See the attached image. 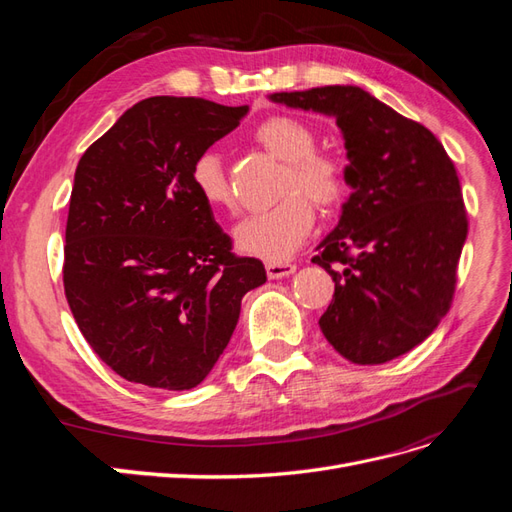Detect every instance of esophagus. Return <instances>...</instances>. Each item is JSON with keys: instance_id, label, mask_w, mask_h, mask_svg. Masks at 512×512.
<instances>
[{"instance_id": "esophagus-1", "label": "esophagus", "mask_w": 512, "mask_h": 512, "mask_svg": "<svg viewBox=\"0 0 512 512\" xmlns=\"http://www.w3.org/2000/svg\"><path fill=\"white\" fill-rule=\"evenodd\" d=\"M294 271H297V265H292V262H267L269 280H280V277H286Z\"/></svg>"}]
</instances>
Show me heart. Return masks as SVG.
Returning a JSON list of instances; mask_svg holds the SVG:
<instances>
[{"label": "heart", "mask_w": 512, "mask_h": 512, "mask_svg": "<svg viewBox=\"0 0 512 512\" xmlns=\"http://www.w3.org/2000/svg\"><path fill=\"white\" fill-rule=\"evenodd\" d=\"M254 141L284 162L277 185L282 196L269 209L243 218L235 228V243L247 256L284 262L312 235L315 203L333 211L344 203L350 188L348 162L333 151L316 149L318 136L309 123L277 115L254 130ZM196 194L213 209L232 207V190L218 153L203 151L192 164Z\"/></svg>", "instance_id": "heart-1"}]
</instances>
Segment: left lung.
Instances as JSON below:
<instances>
[{"label":"left lung","mask_w":512,"mask_h":512,"mask_svg":"<svg viewBox=\"0 0 512 512\" xmlns=\"http://www.w3.org/2000/svg\"><path fill=\"white\" fill-rule=\"evenodd\" d=\"M271 100L333 115L344 132L354 192L312 258L335 282L318 324L350 363L393 361L425 342L455 297L468 237L455 164L425 126L361 87L282 91Z\"/></svg>","instance_id":"1"}]
</instances>
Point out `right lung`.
<instances>
[{
	"instance_id": "right-lung-1",
	"label": "right lung",
	"mask_w": 512,
	"mask_h": 512,
	"mask_svg": "<svg viewBox=\"0 0 512 512\" xmlns=\"http://www.w3.org/2000/svg\"><path fill=\"white\" fill-rule=\"evenodd\" d=\"M247 106L156 96L134 104L76 166L64 290L83 337L115 374L151 389L203 382L241 299L267 282L237 256L192 185V164Z\"/></svg>"
}]
</instances>
